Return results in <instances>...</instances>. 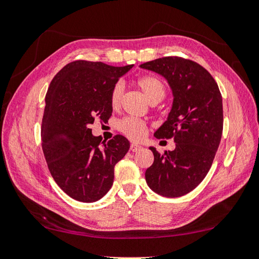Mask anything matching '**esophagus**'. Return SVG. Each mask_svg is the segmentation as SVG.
I'll list each match as a JSON object with an SVG mask.
<instances>
[{"label": "esophagus", "instance_id": "esophagus-1", "mask_svg": "<svg viewBox=\"0 0 259 259\" xmlns=\"http://www.w3.org/2000/svg\"><path fill=\"white\" fill-rule=\"evenodd\" d=\"M142 149V147L139 146V145H136V144H131L130 145V150L133 152H138Z\"/></svg>", "mask_w": 259, "mask_h": 259}]
</instances>
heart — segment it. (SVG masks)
<instances>
[{
	"instance_id": "obj_1",
	"label": "heart",
	"mask_w": 259,
	"mask_h": 259,
	"mask_svg": "<svg viewBox=\"0 0 259 259\" xmlns=\"http://www.w3.org/2000/svg\"><path fill=\"white\" fill-rule=\"evenodd\" d=\"M137 85L144 93L145 97L149 100L150 103L155 104L160 102L166 96V85L163 81L156 75H144L137 80ZM123 95V85L122 83H115L111 92H110V104L113 109H117L120 106L121 99ZM118 129L124 136L128 137L131 140H141L146 136L148 128L144 121L139 119L126 117L119 121Z\"/></svg>"
}]
</instances>
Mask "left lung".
Segmentation results:
<instances>
[{
  "label": "left lung",
  "instance_id": "8db88e82",
  "mask_svg": "<svg viewBox=\"0 0 259 259\" xmlns=\"http://www.w3.org/2000/svg\"><path fill=\"white\" fill-rule=\"evenodd\" d=\"M140 68L153 71L168 81L174 102L167 120L155 137L176 142L172 151L155 156L146 170V181L158 195L169 198L188 194L210 169L223 135V98L208 71L191 60L164 57Z\"/></svg>",
  "mask_w": 259,
  "mask_h": 259
}]
</instances>
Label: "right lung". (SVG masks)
I'll return each mask as SVG.
<instances>
[{"label":"right lung","instance_id":"right-lung-1","mask_svg":"<svg viewBox=\"0 0 259 259\" xmlns=\"http://www.w3.org/2000/svg\"><path fill=\"white\" fill-rule=\"evenodd\" d=\"M133 67L78 60L60 70L49 87L42 149L54 181L75 200L101 199L113 184L115 163L129 150L123 136L106 142L92 136L89 126L97 119L108 122L112 114L110 92Z\"/></svg>","mask_w":259,"mask_h":259}]
</instances>
